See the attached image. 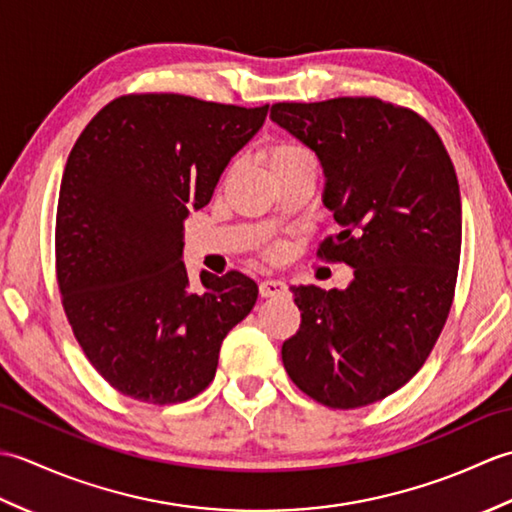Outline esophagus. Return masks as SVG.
Returning <instances> with one entry per match:
<instances>
[{
  "mask_svg": "<svg viewBox=\"0 0 512 512\" xmlns=\"http://www.w3.org/2000/svg\"><path fill=\"white\" fill-rule=\"evenodd\" d=\"M288 292L286 281L281 279H264L262 284H259V295L264 299H273V297H284Z\"/></svg>",
  "mask_w": 512,
  "mask_h": 512,
  "instance_id": "esophagus-1",
  "label": "esophagus"
}]
</instances>
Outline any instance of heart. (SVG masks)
Listing matches in <instances>:
<instances>
[{"label": "heart", "instance_id": "heart-1", "mask_svg": "<svg viewBox=\"0 0 512 512\" xmlns=\"http://www.w3.org/2000/svg\"><path fill=\"white\" fill-rule=\"evenodd\" d=\"M301 158H310L308 151L295 143H286V140H277L266 149V165L270 173L284 169Z\"/></svg>", "mask_w": 512, "mask_h": 512}]
</instances>
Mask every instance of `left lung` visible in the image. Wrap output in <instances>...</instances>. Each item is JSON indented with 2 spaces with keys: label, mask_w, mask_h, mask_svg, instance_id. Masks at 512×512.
I'll use <instances>...</instances> for the list:
<instances>
[{
  "label": "left lung",
  "mask_w": 512,
  "mask_h": 512,
  "mask_svg": "<svg viewBox=\"0 0 512 512\" xmlns=\"http://www.w3.org/2000/svg\"><path fill=\"white\" fill-rule=\"evenodd\" d=\"M270 118L321 162L341 233L319 255L354 268L345 290L292 288L301 325L281 361L321 405H372L409 383L449 317L462 244L453 162L424 118L378 99L277 103Z\"/></svg>",
  "instance_id": "1"
}]
</instances>
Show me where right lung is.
Segmentation results:
<instances>
[{
    "label": "right lung",
    "instance_id": "right-lung-1",
    "mask_svg": "<svg viewBox=\"0 0 512 512\" xmlns=\"http://www.w3.org/2000/svg\"><path fill=\"white\" fill-rule=\"evenodd\" d=\"M264 107L182 94L107 103L76 140L57 206V281L76 341L121 394L173 405L209 387L224 336L248 317L257 284L182 262L184 220L213 198Z\"/></svg>",
    "mask_w": 512,
    "mask_h": 512
}]
</instances>
